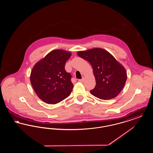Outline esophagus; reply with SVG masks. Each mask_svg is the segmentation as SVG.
Instances as JSON below:
<instances>
[{
  "instance_id": "34e87169",
  "label": "esophagus",
  "mask_w": 153,
  "mask_h": 153,
  "mask_svg": "<svg viewBox=\"0 0 153 153\" xmlns=\"http://www.w3.org/2000/svg\"><path fill=\"white\" fill-rule=\"evenodd\" d=\"M84 81V77H83L81 79H79V81L80 82H82Z\"/></svg>"
}]
</instances>
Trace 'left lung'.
Segmentation results:
<instances>
[{
    "instance_id": "left-lung-1",
    "label": "left lung",
    "mask_w": 153,
    "mask_h": 153,
    "mask_svg": "<svg viewBox=\"0 0 153 153\" xmlns=\"http://www.w3.org/2000/svg\"><path fill=\"white\" fill-rule=\"evenodd\" d=\"M77 54L92 66L96 86L91 91V94L102 100L117 97L127 80V72L123 66L108 51L102 48L79 51Z\"/></svg>"
}]
</instances>
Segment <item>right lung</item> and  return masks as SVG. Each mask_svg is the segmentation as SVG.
Segmentation results:
<instances>
[{"instance_id": "obj_1", "label": "right lung", "mask_w": 153, "mask_h": 153, "mask_svg": "<svg viewBox=\"0 0 153 153\" xmlns=\"http://www.w3.org/2000/svg\"><path fill=\"white\" fill-rule=\"evenodd\" d=\"M71 55L70 51L54 50L33 66L30 81L36 95L45 102L55 104L71 95L73 85L65 65Z\"/></svg>"}]
</instances>
